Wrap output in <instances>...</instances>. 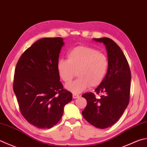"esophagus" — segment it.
<instances>
[{
    "mask_svg": "<svg viewBox=\"0 0 147 147\" xmlns=\"http://www.w3.org/2000/svg\"><path fill=\"white\" fill-rule=\"evenodd\" d=\"M79 97V95H77V94L76 93H74L73 94V98L74 99H76V98H77Z\"/></svg>",
    "mask_w": 147,
    "mask_h": 147,
    "instance_id": "obj_1",
    "label": "esophagus"
}]
</instances>
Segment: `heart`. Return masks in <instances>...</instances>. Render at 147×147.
<instances>
[{
  "mask_svg": "<svg viewBox=\"0 0 147 147\" xmlns=\"http://www.w3.org/2000/svg\"><path fill=\"white\" fill-rule=\"evenodd\" d=\"M108 66L106 55L89 47L78 46L68 51L67 60H58L56 68L60 78L66 83L73 79L77 71L79 77L66 88L74 93H80L90 86L95 87L100 84Z\"/></svg>",
  "mask_w": 147,
  "mask_h": 147,
  "instance_id": "1",
  "label": "heart"
}]
</instances>
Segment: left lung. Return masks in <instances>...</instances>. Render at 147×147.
Segmentation results:
<instances>
[{
	"mask_svg": "<svg viewBox=\"0 0 147 147\" xmlns=\"http://www.w3.org/2000/svg\"><path fill=\"white\" fill-rule=\"evenodd\" d=\"M106 47L109 61L106 76L95 89L104 93L97 98L93 93L83 94L87 105L82 115L91 125L106 129L117 122L129 102L131 74L125 55L115 41L108 38H93Z\"/></svg>",
	"mask_w": 147,
	"mask_h": 147,
	"instance_id": "left-lung-1",
	"label": "left lung"
}]
</instances>
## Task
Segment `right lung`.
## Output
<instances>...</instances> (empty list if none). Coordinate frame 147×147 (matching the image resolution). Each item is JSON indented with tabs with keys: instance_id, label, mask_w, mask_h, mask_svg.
Wrapping results in <instances>:
<instances>
[{
	"instance_id": "add662e5",
	"label": "right lung",
	"mask_w": 147,
	"mask_h": 147,
	"mask_svg": "<svg viewBox=\"0 0 147 147\" xmlns=\"http://www.w3.org/2000/svg\"><path fill=\"white\" fill-rule=\"evenodd\" d=\"M62 38L36 41L16 64L13 90L25 119L39 129H50L61 118L72 94L63 89L57 70Z\"/></svg>"
}]
</instances>
